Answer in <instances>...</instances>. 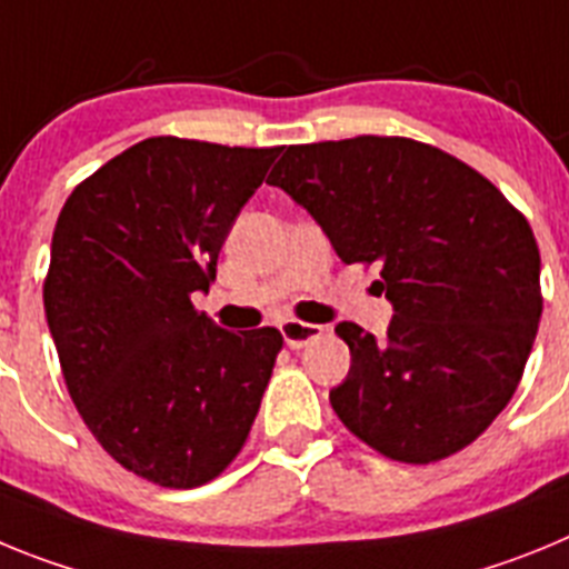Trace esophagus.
<instances>
[{"label": "esophagus", "mask_w": 569, "mask_h": 569, "mask_svg": "<svg viewBox=\"0 0 569 569\" xmlns=\"http://www.w3.org/2000/svg\"><path fill=\"white\" fill-rule=\"evenodd\" d=\"M281 336H284V341H288L293 350H299V347H305L308 341L319 339L321 336V328H316V325H308V321H299V319H284L279 325Z\"/></svg>", "instance_id": "esophagus-1"}]
</instances>
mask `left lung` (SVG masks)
Here are the masks:
<instances>
[{
  "label": "left lung",
  "instance_id": "left-lung-1",
  "mask_svg": "<svg viewBox=\"0 0 569 569\" xmlns=\"http://www.w3.org/2000/svg\"><path fill=\"white\" fill-rule=\"evenodd\" d=\"M268 184L313 216L345 264H379L393 305L381 341L336 325L350 347L330 390L341 425L405 465L472 445L539 333L541 256L525 216L479 170L405 136L290 144Z\"/></svg>",
  "mask_w": 569,
  "mask_h": 569
}]
</instances>
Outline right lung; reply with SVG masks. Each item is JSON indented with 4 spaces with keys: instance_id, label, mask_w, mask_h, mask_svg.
Listing matches in <instances>:
<instances>
[{
    "instance_id": "obj_1",
    "label": "right lung",
    "mask_w": 569,
    "mask_h": 569,
    "mask_svg": "<svg viewBox=\"0 0 569 569\" xmlns=\"http://www.w3.org/2000/svg\"><path fill=\"white\" fill-rule=\"evenodd\" d=\"M281 148L153 136L68 196L44 316L88 430L124 470L188 490L248 441L281 350L276 328H216L208 293L239 210Z\"/></svg>"
}]
</instances>
